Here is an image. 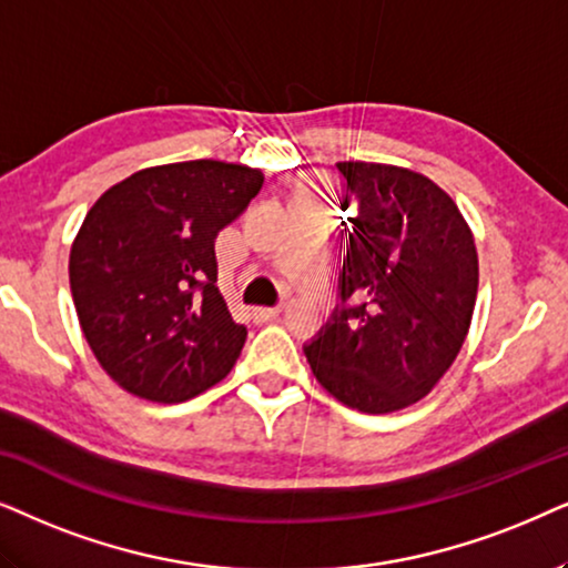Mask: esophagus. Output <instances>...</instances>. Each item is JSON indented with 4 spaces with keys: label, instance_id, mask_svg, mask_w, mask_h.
<instances>
[{
    "label": "esophagus",
    "instance_id": "34e87169",
    "mask_svg": "<svg viewBox=\"0 0 568 568\" xmlns=\"http://www.w3.org/2000/svg\"><path fill=\"white\" fill-rule=\"evenodd\" d=\"M252 316H254L256 324L272 322V320H275V316H280V306H256L254 312H252Z\"/></svg>",
    "mask_w": 568,
    "mask_h": 568
}]
</instances>
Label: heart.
<instances>
[{
  "label": "heart",
  "mask_w": 568,
  "mask_h": 568,
  "mask_svg": "<svg viewBox=\"0 0 568 568\" xmlns=\"http://www.w3.org/2000/svg\"><path fill=\"white\" fill-rule=\"evenodd\" d=\"M312 189H314V184H306V186H304V192L308 194V192H312Z\"/></svg>",
  "instance_id": "1"
}]
</instances>
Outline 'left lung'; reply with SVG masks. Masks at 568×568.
<instances>
[{
    "instance_id": "1",
    "label": "left lung",
    "mask_w": 568,
    "mask_h": 568,
    "mask_svg": "<svg viewBox=\"0 0 568 568\" xmlns=\"http://www.w3.org/2000/svg\"><path fill=\"white\" fill-rule=\"evenodd\" d=\"M353 200L339 296L351 304L304 347L316 382L368 415L410 407L463 351L478 298V248L436 181L392 163H337Z\"/></svg>"
}]
</instances>
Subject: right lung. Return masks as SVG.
Returning a JSON list of instances; mask_svg holds the SVG:
<instances>
[{
  "label": "right lung",
  "instance_id": "right-lung-1",
  "mask_svg": "<svg viewBox=\"0 0 568 568\" xmlns=\"http://www.w3.org/2000/svg\"><path fill=\"white\" fill-rule=\"evenodd\" d=\"M241 163L150 165L98 196L70 248V288L101 368L134 397L184 403L231 372L246 339L215 288V236L260 194Z\"/></svg>",
  "mask_w": 568,
  "mask_h": 568
}]
</instances>
